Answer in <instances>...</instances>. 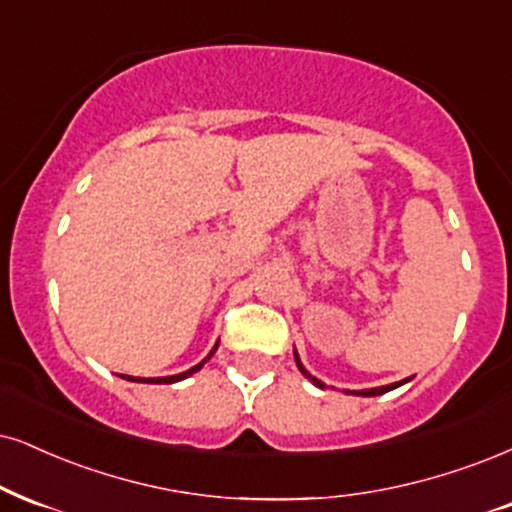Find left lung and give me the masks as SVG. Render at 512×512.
<instances>
[{"instance_id":"1","label":"left lung","mask_w":512,"mask_h":512,"mask_svg":"<svg viewBox=\"0 0 512 512\" xmlns=\"http://www.w3.org/2000/svg\"><path fill=\"white\" fill-rule=\"evenodd\" d=\"M294 361H296V368L301 370V375L304 377H308V380H311L315 387H320V389H325V384L318 380V377H313L311 372H308L306 368H304V363H301V358H299V353L294 351ZM408 380H401V382H394V384H384V387H375V389H361V391H349L346 389V394H356V396H380V394H387V391H391V389H396V387H401V384H406Z\"/></svg>"}]
</instances>
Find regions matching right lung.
Segmentation results:
<instances>
[{"label":"right lung","instance_id":"1","mask_svg":"<svg viewBox=\"0 0 512 512\" xmlns=\"http://www.w3.org/2000/svg\"><path fill=\"white\" fill-rule=\"evenodd\" d=\"M216 349H218V344L213 346L211 353H208V356L204 358V361L194 365V368H189V370H185V372H180V375H168V377H149V380H147V377H132V375H121V377H123V380H128V382H151V384H173V382H180V380H185V377L194 375V372L204 368V363L208 361V358L213 356V353H216Z\"/></svg>","mask_w":512,"mask_h":512}]
</instances>
